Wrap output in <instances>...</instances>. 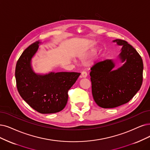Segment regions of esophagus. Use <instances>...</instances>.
I'll list each match as a JSON object with an SVG mask.
<instances>
[{
	"mask_svg": "<svg viewBox=\"0 0 150 150\" xmlns=\"http://www.w3.org/2000/svg\"><path fill=\"white\" fill-rule=\"evenodd\" d=\"M81 78H86V77L87 76V73L86 71H82L81 72Z\"/></svg>",
	"mask_w": 150,
	"mask_h": 150,
	"instance_id": "1",
	"label": "esophagus"
}]
</instances>
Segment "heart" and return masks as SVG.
Returning a JSON list of instances; mask_svg holds the SVG:
<instances>
[{
	"label": "heart",
	"instance_id": "obj_1",
	"mask_svg": "<svg viewBox=\"0 0 150 150\" xmlns=\"http://www.w3.org/2000/svg\"><path fill=\"white\" fill-rule=\"evenodd\" d=\"M96 52H97V51L96 49H91L90 51H88L86 53H85L84 55H83L81 58L83 60L86 59L88 58H90V57H92L93 55H95L96 53Z\"/></svg>",
	"mask_w": 150,
	"mask_h": 150
}]
</instances>
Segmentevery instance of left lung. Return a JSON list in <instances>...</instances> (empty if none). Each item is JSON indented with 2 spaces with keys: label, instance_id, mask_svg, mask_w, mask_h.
Here are the masks:
<instances>
[{
  "label": "left lung",
  "instance_id": "1",
  "mask_svg": "<svg viewBox=\"0 0 150 150\" xmlns=\"http://www.w3.org/2000/svg\"><path fill=\"white\" fill-rule=\"evenodd\" d=\"M112 42L122 46L117 57L96 64L90 72L93 99L103 108H114L128 103L140 90L143 81V64L139 54L125 41ZM119 62L124 64L115 69Z\"/></svg>",
  "mask_w": 150,
  "mask_h": 150
}]
</instances>
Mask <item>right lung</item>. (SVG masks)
Returning <instances> with one entry per match:
<instances>
[{
	"label": "right lung",
	"mask_w": 150,
	"mask_h": 150,
	"mask_svg": "<svg viewBox=\"0 0 150 150\" xmlns=\"http://www.w3.org/2000/svg\"><path fill=\"white\" fill-rule=\"evenodd\" d=\"M42 42L36 41L26 48L20 57L15 68L18 93L23 100L38 112L53 114L60 112L68 101L67 92L78 79L77 72L36 73L32 59Z\"/></svg>",
	"instance_id": "obj_1"
}]
</instances>
